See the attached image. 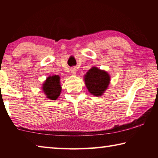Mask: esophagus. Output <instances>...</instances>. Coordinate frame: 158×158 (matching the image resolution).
<instances>
[{
  "mask_svg": "<svg viewBox=\"0 0 158 158\" xmlns=\"http://www.w3.org/2000/svg\"><path fill=\"white\" fill-rule=\"evenodd\" d=\"M70 72H71L72 74H73V75H75V74H77V70H76V69H74V68L71 69Z\"/></svg>",
  "mask_w": 158,
  "mask_h": 158,
  "instance_id": "1",
  "label": "esophagus"
}]
</instances>
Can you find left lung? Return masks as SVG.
Masks as SVG:
<instances>
[{
	"instance_id": "1",
	"label": "left lung",
	"mask_w": 158,
	"mask_h": 158,
	"mask_svg": "<svg viewBox=\"0 0 158 158\" xmlns=\"http://www.w3.org/2000/svg\"><path fill=\"white\" fill-rule=\"evenodd\" d=\"M85 85L90 94L102 96L110 84L111 77L107 72L93 66L84 77Z\"/></svg>"
}]
</instances>
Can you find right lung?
<instances>
[{
    "mask_svg": "<svg viewBox=\"0 0 158 158\" xmlns=\"http://www.w3.org/2000/svg\"><path fill=\"white\" fill-rule=\"evenodd\" d=\"M42 91L46 98L52 100H56L59 97L62 90L59 75H50L42 84Z\"/></svg>",
    "mask_w": 158,
    "mask_h": 158,
    "instance_id": "obj_1",
    "label": "right lung"
}]
</instances>
